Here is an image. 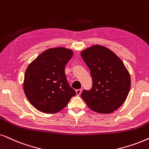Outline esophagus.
I'll list each match as a JSON object with an SVG mask.
<instances>
[{
  "mask_svg": "<svg viewBox=\"0 0 149 149\" xmlns=\"http://www.w3.org/2000/svg\"><path fill=\"white\" fill-rule=\"evenodd\" d=\"M76 93L77 95H80L82 93V89H77L76 90Z\"/></svg>",
  "mask_w": 149,
  "mask_h": 149,
  "instance_id": "1",
  "label": "esophagus"
}]
</instances>
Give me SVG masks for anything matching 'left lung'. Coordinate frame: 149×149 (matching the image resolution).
Masks as SVG:
<instances>
[{
	"label": "left lung",
	"mask_w": 149,
	"mask_h": 149,
	"mask_svg": "<svg viewBox=\"0 0 149 149\" xmlns=\"http://www.w3.org/2000/svg\"><path fill=\"white\" fill-rule=\"evenodd\" d=\"M90 69L93 86L81 97L93 111L111 113L125 102L131 88V76L122 60L106 47L95 45L80 52Z\"/></svg>",
	"instance_id": "1"
}]
</instances>
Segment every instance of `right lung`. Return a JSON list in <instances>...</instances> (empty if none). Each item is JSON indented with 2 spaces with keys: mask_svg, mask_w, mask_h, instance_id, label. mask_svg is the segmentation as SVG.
<instances>
[{
  "mask_svg": "<svg viewBox=\"0 0 149 149\" xmlns=\"http://www.w3.org/2000/svg\"><path fill=\"white\" fill-rule=\"evenodd\" d=\"M73 54L70 49L50 48L41 53L27 67L23 90L29 102L40 111H60L76 95L65 73V67Z\"/></svg>",
  "mask_w": 149,
  "mask_h": 149,
  "instance_id": "add662e5",
  "label": "right lung"
}]
</instances>
